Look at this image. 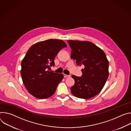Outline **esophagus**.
<instances>
[{
  "label": "esophagus",
  "mask_w": 131,
  "mask_h": 131,
  "mask_svg": "<svg viewBox=\"0 0 131 131\" xmlns=\"http://www.w3.org/2000/svg\"><path fill=\"white\" fill-rule=\"evenodd\" d=\"M64 77L65 78H70V75H67V74H64Z\"/></svg>",
  "instance_id": "obj_1"
}]
</instances>
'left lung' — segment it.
<instances>
[{
  "label": "left lung",
  "instance_id": "1",
  "mask_svg": "<svg viewBox=\"0 0 131 131\" xmlns=\"http://www.w3.org/2000/svg\"><path fill=\"white\" fill-rule=\"evenodd\" d=\"M72 49L71 58L78 66L84 65L81 77L72 75L75 81L71 88L74 96L89 99L102 90L109 77V62L104 51L89 41L68 40Z\"/></svg>",
  "mask_w": 131,
  "mask_h": 131
}]
</instances>
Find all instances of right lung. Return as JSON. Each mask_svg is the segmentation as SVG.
Returning a JSON list of instances; mask_svg holds the SVG:
<instances>
[{
	"label": "right lung",
	"instance_id": "right-lung-1",
	"mask_svg": "<svg viewBox=\"0 0 131 131\" xmlns=\"http://www.w3.org/2000/svg\"><path fill=\"white\" fill-rule=\"evenodd\" d=\"M67 47L64 41L50 39L32 45L21 62V75L28 93L39 99L47 98L55 93L63 74L48 70L54 66L59 51Z\"/></svg>",
	"mask_w": 131,
	"mask_h": 131
}]
</instances>
